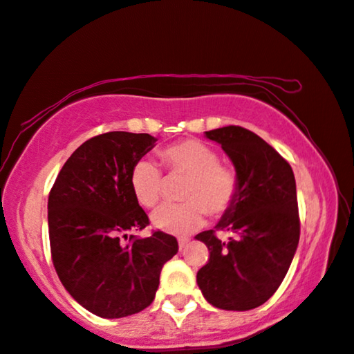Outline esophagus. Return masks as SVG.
<instances>
[{"label": "esophagus", "instance_id": "34e87169", "mask_svg": "<svg viewBox=\"0 0 354 354\" xmlns=\"http://www.w3.org/2000/svg\"><path fill=\"white\" fill-rule=\"evenodd\" d=\"M187 243H189V239H187V237H179V239H178L179 250H184L185 247H187Z\"/></svg>", "mask_w": 354, "mask_h": 354}]
</instances>
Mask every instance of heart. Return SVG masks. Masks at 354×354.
<instances>
[{
  "mask_svg": "<svg viewBox=\"0 0 354 354\" xmlns=\"http://www.w3.org/2000/svg\"><path fill=\"white\" fill-rule=\"evenodd\" d=\"M169 176H185L179 190L183 203L165 205L151 215L153 225L169 234L181 236L205 225L206 214L212 220L226 217L241 195V176L234 167L220 162L218 153L207 143L184 139L158 151ZM131 190L140 206L151 209L162 200L165 181L151 160L136 162L129 176Z\"/></svg>",
  "mask_w": 354,
  "mask_h": 354,
  "instance_id": "1",
  "label": "heart"
}]
</instances>
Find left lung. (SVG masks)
Returning <instances> with one entry per match:
<instances>
[{
    "instance_id": "obj_1",
    "label": "left lung",
    "mask_w": 354,
    "mask_h": 354,
    "mask_svg": "<svg viewBox=\"0 0 354 354\" xmlns=\"http://www.w3.org/2000/svg\"><path fill=\"white\" fill-rule=\"evenodd\" d=\"M206 137L230 156L242 187L236 207L215 230L195 237L209 250L196 283L215 308L254 309L278 290L298 247L295 176L277 149L242 127L206 131ZM217 230L230 237L223 241Z\"/></svg>"
}]
</instances>
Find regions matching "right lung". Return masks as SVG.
<instances>
[{
	"label": "right lung",
	"mask_w": 354,
	"mask_h": 354,
	"mask_svg": "<svg viewBox=\"0 0 354 354\" xmlns=\"http://www.w3.org/2000/svg\"><path fill=\"white\" fill-rule=\"evenodd\" d=\"M149 134L112 131L76 149L48 196L53 266L81 306L103 319L140 313L153 303L164 263L178 241L149 225L131 190L136 162L153 148Z\"/></svg>",
	"instance_id": "right-lung-1"
}]
</instances>
